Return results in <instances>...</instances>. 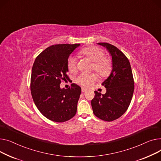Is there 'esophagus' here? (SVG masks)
<instances>
[{"instance_id": "1", "label": "esophagus", "mask_w": 161, "mask_h": 161, "mask_svg": "<svg viewBox=\"0 0 161 161\" xmlns=\"http://www.w3.org/2000/svg\"><path fill=\"white\" fill-rule=\"evenodd\" d=\"M87 91L86 88H82V92H85Z\"/></svg>"}]
</instances>
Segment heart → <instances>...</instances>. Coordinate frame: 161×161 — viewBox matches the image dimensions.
<instances>
[{
	"mask_svg": "<svg viewBox=\"0 0 161 161\" xmlns=\"http://www.w3.org/2000/svg\"><path fill=\"white\" fill-rule=\"evenodd\" d=\"M81 54L86 56L93 63L92 69L97 72L101 77H107L112 68V60L105 56L104 51L96 46L88 47L81 51ZM67 66L70 72L77 69V59L74 56H70L67 60ZM97 79L96 75L82 73L76 78L75 82L84 87H88Z\"/></svg>",
	"mask_w": 161,
	"mask_h": 161,
	"instance_id": "b5f03b06",
	"label": "heart"
}]
</instances>
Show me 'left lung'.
Segmentation results:
<instances>
[{"label": "left lung", "instance_id": "left-lung-1", "mask_svg": "<svg viewBox=\"0 0 161 161\" xmlns=\"http://www.w3.org/2000/svg\"><path fill=\"white\" fill-rule=\"evenodd\" d=\"M106 47L112 56V69L102 83L107 92L95 91L91 105L93 114L99 119L111 121L121 117L127 110L134 92V79L130 62L116 47L108 43H98Z\"/></svg>", "mask_w": 161, "mask_h": 161}]
</instances>
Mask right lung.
Here are the masks:
<instances>
[{
	"mask_svg": "<svg viewBox=\"0 0 161 161\" xmlns=\"http://www.w3.org/2000/svg\"><path fill=\"white\" fill-rule=\"evenodd\" d=\"M80 44H58L47 47L37 56L32 69L31 90L37 109L47 119L64 122L77 112L81 88L76 84L60 88L62 80H68L67 60Z\"/></svg>",
	"mask_w": 161,
	"mask_h": 161,
	"instance_id": "add662e5",
	"label": "right lung"
}]
</instances>
